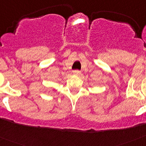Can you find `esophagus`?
<instances>
[{"label":"esophagus","instance_id":"1","mask_svg":"<svg viewBox=\"0 0 146 146\" xmlns=\"http://www.w3.org/2000/svg\"><path fill=\"white\" fill-rule=\"evenodd\" d=\"M73 73H74V74H76V75H79V74H80L81 72L80 70H74L73 71Z\"/></svg>","mask_w":146,"mask_h":146}]
</instances>
